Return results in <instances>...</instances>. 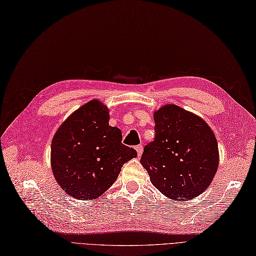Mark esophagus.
Segmentation results:
<instances>
[{
	"label": "esophagus",
	"instance_id": "esophagus-1",
	"mask_svg": "<svg viewBox=\"0 0 256 256\" xmlns=\"http://www.w3.org/2000/svg\"><path fill=\"white\" fill-rule=\"evenodd\" d=\"M136 150L138 152V156H142V154H143V146L142 145L136 146Z\"/></svg>",
	"mask_w": 256,
	"mask_h": 256
}]
</instances>
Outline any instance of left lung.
<instances>
[{
  "label": "left lung",
  "instance_id": "left-lung-1",
  "mask_svg": "<svg viewBox=\"0 0 256 256\" xmlns=\"http://www.w3.org/2000/svg\"><path fill=\"white\" fill-rule=\"evenodd\" d=\"M156 136L144 147L140 163L154 186L174 200L204 192L217 172L216 138L206 122L176 104L154 113Z\"/></svg>",
  "mask_w": 256,
  "mask_h": 256
}]
</instances>
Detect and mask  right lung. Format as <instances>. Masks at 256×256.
Returning <instances> with one entry per match:
<instances>
[{
	"label": "right lung",
	"instance_id": "add662e5",
	"mask_svg": "<svg viewBox=\"0 0 256 256\" xmlns=\"http://www.w3.org/2000/svg\"><path fill=\"white\" fill-rule=\"evenodd\" d=\"M122 138V131L109 126L108 109L98 100L75 111L52 142V170L61 188L79 200L102 195L122 165L138 156Z\"/></svg>",
	"mask_w": 256,
	"mask_h": 256
}]
</instances>
